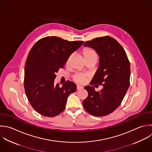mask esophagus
Segmentation results:
<instances>
[{
  "label": "esophagus",
  "instance_id": "34e87169",
  "mask_svg": "<svg viewBox=\"0 0 152 152\" xmlns=\"http://www.w3.org/2000/svg\"><path fill=\"white\" fill-rule=\"evenodd\" d=\"M83 86H79V85H78V86H77V90H81V89H83Z\"/></svg>",
  "mask_w": 152,
  "mask_h": 152
}]
</instances>
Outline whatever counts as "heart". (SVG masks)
I'll list each match as a JSON object with an SVG mask.
<instances>
[{
	"mask_svg": "<svg viewBox=\"0 0 152 152\" xmlns=\"http://www.w3.org/2000/svg\"><path fill=\"white\" fill-rule=\"evenodd\" d=\"M83 54L84 55V57L85 58V60L87 59H94L97 60L98 58V55L96 52V51L91 48H85L83 51ZM72 55H70L67 61H66V64L68 65L71 60ZM87 75L86 74H81V73H77L74 75V80L78 83H84L86 80L87 79Z\"/></svg>",
	"mask_w": 152,
	"mask_h": 152,
	"instance_id": "1",
	"label": "heart"
}]
</instances>
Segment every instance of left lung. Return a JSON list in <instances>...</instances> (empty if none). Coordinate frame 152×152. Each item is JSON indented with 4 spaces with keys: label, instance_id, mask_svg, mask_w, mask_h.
I'll return each mask as SVG.
<instances>
[{
    "label": "left lung",
    "instance_id": "8db88e82",
    "mask_svg": "<svg viewBox=\"0 0 152 152\" xmlns=\"http://www.w3.org/2000/svg\"><path fill=\"white\" fill-rule=\"evenodd\" d=\"M84 46L93 48L100 56L99 67L90 84L96 87L100 84L103 88L96 91L93 86H86L88 96L83 101V107L93 116L108 115L119 106L129 86V60L122 46L110 36L94 39Z\"/></svg>",
    "mask_w": 152,
    "mask_h": 152
}]
</instances>
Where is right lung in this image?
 <instances>
[{
    "label": "right lung",
    "mask_w": 152,
    "mask_h": 152,
    "mask_svg": "<svg viewBox=\"0 0 152 152\" xmlns=\"http://www.w3.org/2000/svg\"><path fill=\"white\" fill-rule=\"evenodd\" d=\"M84 42H69L49 36L37 42L30 50L24 69V88L28 100L40 115L53 117L62 113L69 95L77 90L70 81L62 87L54 84L56 73L68 57Z\"/></svg>",
    "instance_id": "right-lung-1"
}]
</instances>
